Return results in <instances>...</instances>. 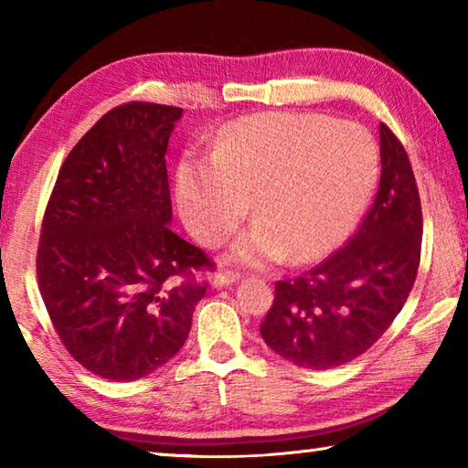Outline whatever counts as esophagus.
I'll return each instance as SVG.
<instances>
[{
    "label": "esophagus",
    "mask_w": 468,
    "mask_h": 468,
    "mask_svg": "<svg viewBox=\"0 0 468 468\" xmlns=\"http://www.w3.org/2000/svg\"><path fill=\"white\" fill-rule=\"evenodd\" d=\"M239 279H241V276L237 272L218 271V272H215V276H212V284H215V287H229V284H233Z\"/></svg>",
    "instance_id": "obj_1"
}]
</instances>
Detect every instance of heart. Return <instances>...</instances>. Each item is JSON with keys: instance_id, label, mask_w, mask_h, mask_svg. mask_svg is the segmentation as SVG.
<instances>
[{"instance_id": "b5f03b06", "label": "heart", "mask_w": 468, "mask_h": 468, "mask_svg": "<svg viewBox=\"0 0 468 468\" xmlns=\"http://www.w3.org/2000/svg\"><path fill=\"white\" fill-rule=\"evenodd\" d=\"M379 176V153L357 123L320 113L248 115L220 133L212 156L186 154L176 177L179 215L204 245L256 217L229 250L243 266L312 262L351 233Z\"/></svg>"}]
</instances>
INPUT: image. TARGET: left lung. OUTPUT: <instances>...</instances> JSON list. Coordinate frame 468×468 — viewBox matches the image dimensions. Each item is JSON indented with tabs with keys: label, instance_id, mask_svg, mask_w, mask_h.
Returning a JSON list of instances; mask_svg holds the SVG:
<instances>
[{
	"label": "left lung",
	"instance_id": "8db88e82",
	"mask_svg": "<svg viewBox=\"0 0 468 468\" xmlns=\"http://www.w3.org/2000/svg\"><path fill=\"white\" fill-rule=\"evenodd\" d=\"M382 176L376 200L345 248L297 279L274 284L260 335L291 363L332 369L384 335L413 289L423 215L405 146L379 123Z\"/></svg>",
	"mask_w": 468,
	"mask_h": 468
}]
</instances>
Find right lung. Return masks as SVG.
I'll list each match as a JSON object with an SVG mask.
<instances>
[{"instance_id":"add662e5","label":"right lung","mask_w":468,"mask_h":468,"mask_svg":"<svg viewBox=\"0 0 468 468\" xmlns=\"http://www.w3.org/2000/svg\"><path fill=\"white\" fill-rule=\"evenodd\" d=\"M184 109L125 102L63 161L37 250L38 291L63 346L94 376L132 382L192 328L212 260L171 231L167 144Z\"/></svg>"}]
</instances>
